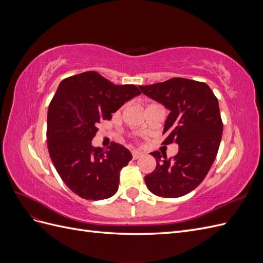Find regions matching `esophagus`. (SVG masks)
<instances>
[{
  "instance_id": "34e87169",
  "label": "esophagus",
  "mask_w": 263,
  "mask_h": 263,
  "mask_svg": "<svg viewBox=\"0 0 263 263\" xmlns=\"http://www.w3.org/2000/svg\"><path fill=\"white\" fill-rule=\"evenodd\" d=\"M132 155H133V158L135 159V160H136V159H138L142 156V153H140V151H138V150H133Z\"/></svg>"
}]
</instances>
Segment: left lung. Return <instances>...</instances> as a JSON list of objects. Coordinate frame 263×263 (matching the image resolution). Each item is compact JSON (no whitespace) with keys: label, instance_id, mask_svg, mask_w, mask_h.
I'll return each instance as SVG.
<instances>
[{"label":"left lung","instance_id":"obj_1","mask_svg":"<svg viewBox=\"0 0 263 263\" xmlns=\"http://www.w3.org/2000/svg\"><path fill=\"white\" fill-rule=\"evenodd\" d=\"M139 89L170 110L162 144L179 145V153L170 159H162L159 151L151 153L157 165L145 177L146 185L161 197L185 195L201 184L216 158L222 135L218 100L206 83L184 78Z\"/></svg>","mask_w":263,"mask_h":263}]
</instances>
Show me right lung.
I'll use <instances>...</instances> for the list:
<instances>
[{"instance_id":"1","label":"right lung","mask_w":263,"mask_h":263,"mask_svg":"<svg viewBox=\"0 0 263 263\" xmlns=\"http://www.w3.org/2000/svg\"><path fill=\"white\" fill-rule=\"evenodd\" d=\"M141 92L134 84L116 85L95 71L62 80L47 116V145L55 170L73 193L99 201L118 190L119 172L133 159L130 151L112 142L93 147L98 124Z\"/></svg>"}]
</instances>
